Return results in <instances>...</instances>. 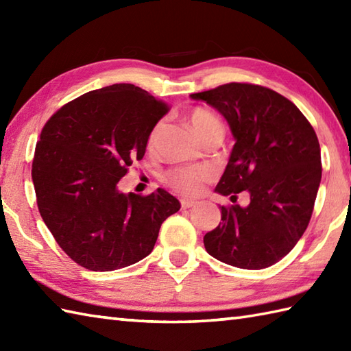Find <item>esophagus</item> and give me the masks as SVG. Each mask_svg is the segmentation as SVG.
I'll return each instance as SVG.
<instances>
[{"label":"esophagus","instance_id":"34e87169","mask_svg":"<svg viewBox=\"0 0 351 351\" xmlns=\"http://www.w3.org/2000/svg\"><path fill=\"white\" fill-rule=\"evenodd\" d=\"M196 204H197L196 200H191V199H182V200H181V206L184 208V210H187V208L195 206Z\"/></svg>","mask_w":351,"mask_h":351}]
</instances>
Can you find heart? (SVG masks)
<instances>
[{
    "label": "heart",
    "mask_w": 351,
    "mask_h": 351,
    "mask_svg": "<svg viewBox=\"0 0 351 351\" xmlns=\"http://www.w3.org/2000/svg\"><path fill=\"white\" fill-rule=\"evenodd\" d=\"M190 123L199 136L206 128H210V126L220 125V122L211 113H208V111L200 110V108L191 111ZM155 134H156V130H154L152 132L151 141L154 140ZM210 178H211V170L206 167H180L173 171H170L167 175V182L175 190L182 193V195L195 196L200 190H202V184L210 180Z\"/></svg>",
    "instance_id": "obj_1"
}]
</instances>
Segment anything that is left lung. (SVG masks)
I'll list each match as a JSON object with an SVG mask.
<instances>
[{
    "instance_id": "obj_1",
    "label": "left lung",
    "mask_w": 351,
    "mask_h": 351,
    "mask_svg": "<svg viewBox=\"0 0 351 351\" xmlns=\"http://www.w3.org/2000/svg\"><path fill=\"white\" fill-rule=\"evenodd\" d=\"M225 117L235 145L215 187L247 191V206H221L204 237L206 252L228 265L261 270L287 256L308 228L322 182L317 134L293 102L267 87L229 83L193 93Z\"/></svg>"
}]
</instances>
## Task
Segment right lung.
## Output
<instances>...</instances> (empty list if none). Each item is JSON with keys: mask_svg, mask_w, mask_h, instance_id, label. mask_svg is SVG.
I'll return each instance as SVG.
<instances>
[{"mask_svg": "<svg viewBox=\"0 0 351 351\" xmlns=\"http://www.w3.org/2000/svg\"><path fill=\"white\" fill-rule=\"evenodd\" d=\"M167 111L143 88L113 84L68 102L43 126L32 169L37 206L58 245L87 270L146 258L162 221L180 211L162 189L149 196L119 189Z\"/></svg>", "mask_w": 351, "mask_h": 351, "instance_id": "1", "label": "right lung"}]
</instances>
